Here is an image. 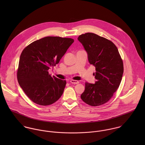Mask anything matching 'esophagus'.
<instances>
[{
	"mask_svg": "<svg viewBox=\"0 0 145 145\" xmlns=\"http://www.w3.org/2000/svg\"><path fill=\"white\" fill-rule=\"evenodd\" d=\"M70 83H72V84H77L79 83V82L77 81V80H70Z\"/></svg>",
	"mask_w": 145,
	"mask_h": 145,
	"instance_id": "esophagus-1",
	"label": "esophagus"
}]
</instances>
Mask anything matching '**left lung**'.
Returning a JSON list of instances; mask_svg holds the SVG:
<instances>
[{
  "label": "left lung",
  "mask_w": 145,
  "mask_h": 145,
  "mask_svg": "<svg viewBox=\"0 0 145 145\" xmlns=\"http://www.w3.org/2000/svg\"><path fill=\"white\" fill-rule=\"evenodd\" d=\"M88 54V61L95 67V84L85 83L81 99L89 105L98 106L113 97L121 82L123 63L116 45L95 33H86L78 38Z\"/></svg>",
  "instance_id": "8db88e82"
}]
</instances>
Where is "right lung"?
I'll return each mask as SVG.
<instances>
[{
    "mask_svg": "<svg viewBox=\"0 0 145 145\" xmlns=\"http://www.w3.org/2000/svg\"><path fill=\"white\" fill-rule=\"evenodd\" d=\"M74 41L70 38L48 36L33 42L23 50L17 79L25 94L34 103L48 105L61 97L66 82L51 77L48 70L59 63Z\"/></svg>",
    "mask_w": 145,
    "mask_h": 145,
    "instance_id": "right-lung-1",
    "label": "right lung"
}]
</instances>
